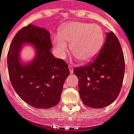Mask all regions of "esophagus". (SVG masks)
I'll return each mask as SVG.
<instances>
[{"mask_svg": "<svg viewBox=\"0 0 134 134\" xmlns=\"http://www.w3.org/2000/svg\"><path fill=\"white\" fill-rule=\"evenodd\" d=\"M69 70H70V72L71 73H72V72H73V67H72V65H69Z\"/></svg>", "mask_w": 134, "mask_h": 134, "instance_id": "1", "label": "esophagus"}]
</instances>
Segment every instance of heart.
<instances>
[{
    "label": "heart",
    "mask_w": 134,
    "mask_h": 134,
    "mask_svg": "<svg viewBox=\"0 0 134 134\" xmlns=\"http://www.w3.org/2000/svg\"><path fill=\"white\" fill-rule=\"evenodd\" d=\"M53 42L60 58H64L67 54L68 42L75 57L81 62L87 63L99 53L104 42V33L96 24L72 23L64 25Z\"/></svg>",
    "instance_id": "b5f03b06"
}]
</instances>
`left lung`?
<instances>
[{
	"label": "left lung",
	"instance_id": "left-lung-1",
	"mask_svg": "<svg viewBox=\"0 0 134 134\" xmlns=\"http://www.w3.org/2000/svg\"><path fill=\"white\" fill-rule=\"evenodd\" d=\"M79 91L84 105L101 109L110 105L120 92L125 73V59L120 43L112 32L96 59L85 66L75 67Z\"/></svg>",
	"mask_w": 134,
	"mask_h": 134
}]
</instances>
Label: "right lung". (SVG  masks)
I'll return each mask as SVG.
<instances>
[{
  "instance_id": "obj_1",
  "label": "right lung",
  "mask_w": 134,
  "mask_h": 134,
  "mask_svg": "<svg viewBox=\"0 0 134 134\" xmlns=\"http://www.w3.org/2000/svg\"><path fill=\"white\" fill-rule=\"evenodd\" d=\"M36 49L31 63H21L19 51L23 43ZM50 33L44 28L29 24L20 29L12 40L7 55L10 81L14 90L29 105L50 109L60 100L64 83L70 74L67 64L52 54Z\"/></svg>"
}]
</instances>
